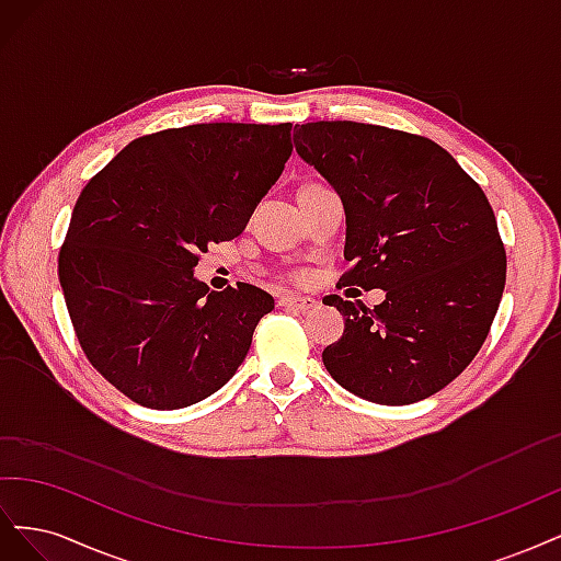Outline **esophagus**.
<instances>
[{"instance_id":"34e87169","label":"esophagus","mask_w":561,"mask_h":561,"mask_svg":"<svg viewBox=\"0 0 561 561\" xmlns=\"http://www.w3.org/2000/svg\"><path fill=\"white\" fill-rule=\"evenodd\" d=\"M278 304L285 309H295V311H311L318 307V301L313 297H299V295H283Z\"/></svg>"}]
</instances>
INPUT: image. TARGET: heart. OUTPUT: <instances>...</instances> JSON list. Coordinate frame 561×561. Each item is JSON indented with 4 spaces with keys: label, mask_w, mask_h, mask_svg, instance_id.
<instances>
[{
    "label": "heart",
    "mask_w": 561,
    "mask_h": 561,
    "mask_svg": "<svg viewBox=\"0 0 561 561\" xmlns=\"http://www.w3.org/2000/svg\"><path fill=\"white\" fill-rule=\"evenodd\" d=\"M297 278H301V274H297Z\"/></svg>",
    "instance_id": "obj_1"
}]
</instances>
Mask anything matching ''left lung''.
Listing matches in <instances>:
<instances>
[{"mask_svg": "<svg viewBox=\"0 0 561 561\" xmlns=\"http://www.w3.org/2000/svg\"><path fill=\"white\" fill-rule=\"evenodd\" d=\"M295 147L344 198L339 287L386 290L371 311L322 299L346 320L322 363L369 402L431 398L472 363L503 297L505 248L482 186L437 142L386 126L301 124Z\"/></svg>", "mask_w": 561, "mask_h": 561, "instance_id": "1", "label": "left lung"}]
</instances>
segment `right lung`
I'll return each instance as SVG.
<instances>
[{"label":"right lung","instance_id":"right-lung-1","mask_svg":"<svg viewBox=\"0 0 561 561\" xmlns=\"http://www.w3.org/2000/svg\"><path fill=\"white\" fill-rule=\"evenodd\" d=\"M293 124H194L126 145L83 186L58 276L89 363L149 410H180L245 360L274 297L194 278L231 241L290 159Z\"/></svg>","mask_w":561,"mask_h":561}]
</instances>
